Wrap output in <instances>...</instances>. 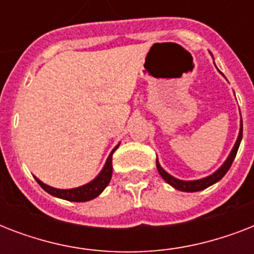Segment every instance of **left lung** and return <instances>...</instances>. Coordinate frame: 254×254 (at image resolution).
I'll return each mask as SVG.
<instances>
[{
  "mask_svg": "<svg viewBox=\"0 0 254 254\" xmlns=\"http://www.w3.org/2000/svg\"><path fill=\"white\" fill-rule=\"evenodd\" d=\"M219 72H220V71H219ZM241 139H243V120H240V131H239L236 142L233 145L232 150H231V153H229L228 155V158L225 159V162L223 163L215 173H212L211 175H208V177L201 178V179H196V181H182V179H178V178L170 175L167 171H165V170L162 169V166L159 165L158 159H157V169H158L161 177H162L170 186H173L175 190L185 191V192H196V191H201V190L207 189L209 186L215 185L216 182L220 181L221 178L227 174V171H228L231 165H232L233 159L236 157Z\"/></svg>",
  "mask_w": 254,
  "mask_h": 254,
  "instance_id": "1",
  "label": "left lung"
}]
</instances>
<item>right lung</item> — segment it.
Masks as SVG:
<instances>
[{
	"instance_id": "obj_1",
	"label": "right lung",
	"mask_w": 254,
	"mask_h": 254,
	"mask_svg": "<svg viewBox=\"0 0 254 254\" xmlns=\"http://www.w3.org/2000/svg\"><path fill=\"white\" fill-rule=\"evenodd\" d=\"M120 146V143L117 146L111 151V154L108 157L107 162L104 165V167L101 169L97 177L95 179H92L91 182H88L85 185L80 186V187H75V189H67V190H62V189H55V187H51L49 185H45L43 182L39 181L37 177L35 181L38 182V185L41 186L42 189L45 190L46 192H49L50 195H53L55 197H59V199H64V200L68 201H88L95 199L103 192L105 187L109 185L112 178V155L117 150V147Z\"/></svg>"
}]
</instances>
